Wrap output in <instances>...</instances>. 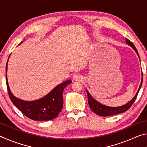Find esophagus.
Here are the masks:
<instances>
[{
  "instance_id": "obj_1",
  "label": "esophagus",
  "mask_w": 147,
  "mask_h": 147,
  "mask_svg": "<svg viewBox=\"0 0 147 147\" xmlns=\"http://www.w3.org/2000/svg\"><path fill=\"white\" fill-rule=\"evenodd\" d=\"M73 78L74 80L75 81H80L82 80V76L81 74H75L73 75Z\"/></svg>"
}]
</instances>
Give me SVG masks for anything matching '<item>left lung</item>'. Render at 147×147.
<instances>
[{"instance_id": "1", "label": "left lung", "mask_w": 147, "mask_h": 147, "mask_svg": "<svg viewBox=\"0 0 147 147\" xmlns=\"http://www.w3.org/2000/svg\"><path fill=\"white\" fill-rule=\"evenodd\" d=\"M126 43L129 45L131 46L134 50H135V51L136 52V53L138 54V55L139 56L138 52V51H137L136 47L134 46V45L132 43V42H131L128 39H126ZM142 83H143V76H142V80H141V83L140 86H139V90L138 92H137L136 94L135 95V96H134L132 100H130L128 103L125 104V105L119 106V107H115V108H113V107L106 106L102 105V104H101L100 103H98L97 101H96L93 97H92V96H91V94H89V93L88 91V90H86L87 94H88L89 106V107H90V108L91 109V110L93 111L94 113H96V115H98L99 116H102V117L111 116V115H116V114H118V113L125 112L126 111H127L128 109L130 108V107L134 102V101L136 100L137 96H138V94L139 93V90H140L141 85H142Z\"/></svg>"}]
</instances>
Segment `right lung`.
Here are the masks:
<instances>
[{
    "label": "right lung",
    "instance_id": "obj_1",
    "mask_svg": "<svg viewBox=\"0 0 147 147\" xmlns=\"http://www.w3.org/2000/svg\"><path fill=\"white\" fill-rule=\"evenodd\" d=\"M8 63V62H7ZM7 63L6 71H7ZM6 78V86L9 98L22 113L34 121H49L55 119L63 108V92L65 87L70 84L71 80L56 86L53 91L39 100L27 102L17 98L9 90Z\"/></svg>",
    "mask_w": 147,
    "mask_h": 147
}]
</instances>
